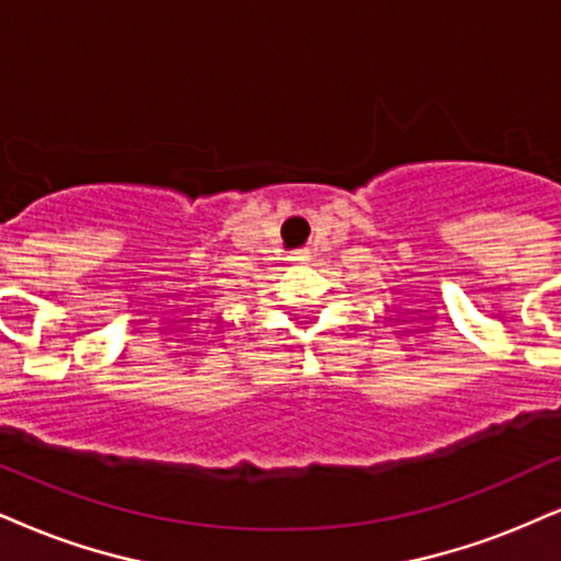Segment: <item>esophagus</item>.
I'll return each instance as SVG.
<instances>
[{
  "label": "esophagus",
  "mask_w": 561,
  "mask_h": 561,
  "mask_svg": "<svg viewBox=\"0 0 561 561\" xmlns=\"http://www.w3.org/2000/svg\"><path fill=\"white\" fill-rule=\"evenodd\" d=\"M291 262H307L309 260V252L307 249H296V252H291V257H288Z\"/></svg>",
  "instance_id": "obj_1"
}]
</instances>
